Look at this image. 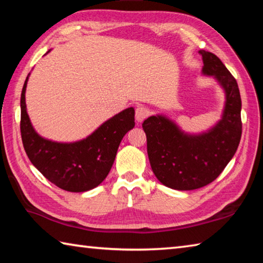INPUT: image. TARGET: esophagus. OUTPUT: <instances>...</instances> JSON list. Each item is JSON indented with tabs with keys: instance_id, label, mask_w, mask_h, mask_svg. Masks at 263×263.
<instances>
[{
	"instance_id": "1",
	"label": "esophagus",
	"mask_w": 263,
	"mask_h": 263,
	"mask_svg": "<svg viewBox=\"0 0 263 263\" xmlns=\"http://www.w3.org/2000/svg\"><path fill=\"white\" fill-rule=\"evenodd\" d=\"M149 115V109L146 108V106H138L136 109V121L141 123L145 118H147V116Z\"/></svg>"
}]
</instances>
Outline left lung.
<instances>
[{"mask_svg":"<svg viewBox=\"0 0 263 263\" xmlns=\"http://www.w3.org/2000/svg\"><path fill=\"white\" fill-rule=\"evenodd\" d=\"M202 74L212 77L224 90L225 103L219 121L206 131L184 132L164 115L151 116L142 128L147 137L151 167L163 185L194 190L215 181L233 158L241 138V99L238 83L219 58L199 51Z\"/></svg>","mask_w":263,"mask_h":263,"instance_id":"1","label":"left lung"}]
</instances>
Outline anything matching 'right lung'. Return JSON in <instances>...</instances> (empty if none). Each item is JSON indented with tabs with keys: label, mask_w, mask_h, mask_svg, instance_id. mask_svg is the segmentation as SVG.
<instances>
[{
	"label": "right lung",
	"mask_w": 263,
	"mask_h": 263,
	"mask_svg": "<svg viewBox=\"0 0 263 263\" xmlns=\"http://www.w3.org/2000/svg\"><path fill=\"white\" fill-rule=\"evenodd\" d=\"M29 77L21 95V133L31 163L53 184L70 193L96 188L108 176L123 137L135 127V109L131 106L115 115L81 140L46 139L34 130L26 111Z\"/></svg>",
	"instance_id": "right-lung-1"
}]
</instances>
